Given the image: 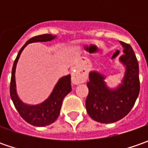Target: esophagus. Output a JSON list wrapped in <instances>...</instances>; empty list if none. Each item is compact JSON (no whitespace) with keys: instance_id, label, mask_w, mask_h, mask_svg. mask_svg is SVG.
Returning a JSON list of instances; mask_svg holds the SVG:
<instances>
[{"instance_id":"34e87169","label":"esophagus","mask_w":148,"mask_h":148,"mask_svg":"<svg viewBox=\"0 0 148 148\" xmlns=\"http://www.w3.org/2000/svg\"><path fill=\"white\" fill-rule=\"evenodd\" d=\"M86 79H87V75L86 73H81V72L76 71L71 74V82L74 85L85 82Z\"/></svg>"}]
</instances>
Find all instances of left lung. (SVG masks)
<instances>
[{"instance_id": "left-lung-1", "label": "left lung", "mask_w": 148, "mask_h": 148, "mask_svg": "<svg viewBox=\"0 0 148 148\" xmlns=\"http://www.w3.org/2000/svg\"><path fill=\"white\" fill-rule=\"evenodd\" d=\"M120 43L123 54L119 60L126 66L122 84L111 90L105 84V76L96 71H90L89 75L86 111L92 119L102 123H114L126 116L139 94V67L137 58L129 44Z\"/></svg>"}]
</instances>
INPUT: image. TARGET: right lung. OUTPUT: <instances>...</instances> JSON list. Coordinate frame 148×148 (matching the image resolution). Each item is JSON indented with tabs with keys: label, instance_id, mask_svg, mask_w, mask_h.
Returning <instances> with one entry per match:
<instances>
[{
	"label": "right lung",
	"instance_id": "obj_1",
	"mask_svg": "<svg viewBox=\"0 0 148 148\" xmlns=\"http://www.w3.org/2000/svg\"><path fill=\"white\" fill-rule=\"evenodd\" d=\"M56 36L52 34H42L29 39L25 44L21 48L16 58L14 60L12 72H11V79H10V98L14 103V107L19 112L20 115L26 122L30 123L31 125L37 127H44L53 123L60 114V110L62 107V100L66 95L71 90V76L67 75L62 77L58 83L56 84L53 90L52 91L49 97L43 101V103L36 105H26L23 103L18 97L16 93V86H15V68L18 59L23 49L25 48L29 43L34 42H47L51 41Z\"/></svg>",
	"mask_w": 148,
	"mask_h": 148
}]
</instances>
